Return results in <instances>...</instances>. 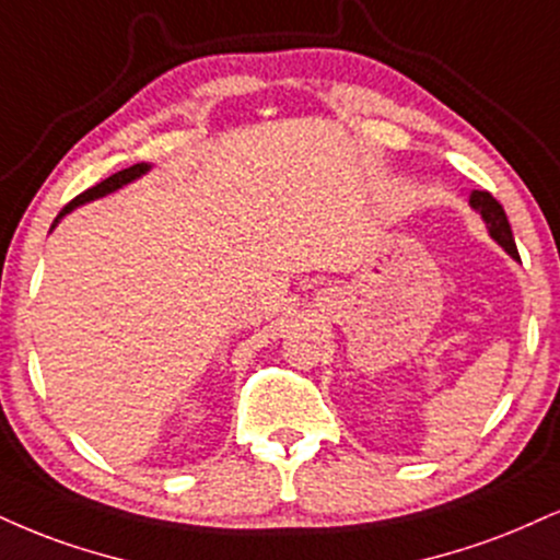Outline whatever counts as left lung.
Here are the masks:
<instances>
[{
    "mask_svg": "<svg viewBox=\"0 0 560 560\" xmlns=\"http://www.w3.org/2000/svg\"><path fill=\"white\" fill-rule=\"evenodd\" d=\"M469 206H472L475 211L482 215L490 237H493L498 245H501L503 250L511 255V258L518 260L516 242H514V234H511V224L506 219V211H503V206L498 203V200L488 190H472V195H469Z\"/></svg>",
    "mask_w": 560,
    "mask_h": 560,
    "instance_id": "8db88e82",
    "label": "left lung"
}]
</instances>
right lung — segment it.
Segmentation results:
<instances>
[{"label": "right lung", "mask_w": 560, "mask_h": 560, "mask_svg": "<svg viewBox=\"0 0 560 560\" xmlns=\"http://www.w3.org/2000/svg\"><path fill=\"white\" fill-rule=\"evenodd\" d=\"M148 170H151V164H132V166H127V170L112 174V177H106L104 182H98L96 187H88L85 192H80L75 200H70V203H67V206L62 208V211H59V215H57V219H54L51 226H57V221L62 219V215L70 213V211H75L78 206L91 203V200L104 198V195H109V192H114V190H119V187L130 185V182H135L138 177H143V174H145Z\"/></svg>", "instance_id": "obj_1"}]
</instances>
